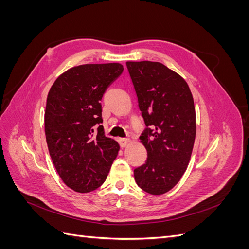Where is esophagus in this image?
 <instances>
[{"mask_svg":"<svg viewBox=\"0 0 249 249\" xmlns=\"http://www.w3.org/2000/svg\"><path fill=\"white\" fill-rule=\"evenodd\" d=\"M130 142V140L127 139V138H119L118 139V143H119V145L122 146V147H124L127 143Z\"/></svg>","mask_w":249,"mask_h":249,"instance_id":"1","label":"esophagus"}]
</instances>
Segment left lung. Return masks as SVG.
I'll list each match as a JSON object with an SVG mask.
<instances>
[{
  "label": "left lung",
  "mask_w": 249,
  "mask_h": 249,
  "mask_svg": "<svg viewBox=\"0 0 249 249\" xmlns=\"http://www.w3.org/2000/svg\"><path fill=\"white\" fill-rule=\"evenodd\" d=\"M145 124L140 139L145 164L134 169L137 185L160 195L175 187L190 161L196 133L194 102L186 81L160 62H126Z\"/></svg>",
  "instance_id": "obj_1"
}]
</instances>
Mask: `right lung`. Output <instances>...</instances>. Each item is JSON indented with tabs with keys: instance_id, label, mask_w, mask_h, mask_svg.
Returning a JSON list of instances; mask_svg holds the SVG:
<instances>
[{
	"instance_id": "right-lung-1",
	"label": "right lung",
	"mask_w": 249,
	"mask_h": 249,
	"mask_svg": "<svg viewBox=\"0 0 249 249\" xmlns=\"http://www.w3.org/2000/svg\"><path fill=\"white\" fill-rule=\"evenodd\" d=\"M124 71L119 63L84 64L54 82L47 99L44 129L57 172L72 190L86 193L107 178L119 145L105 136L101 101Z\"/></svg>"
}]
</instances>
